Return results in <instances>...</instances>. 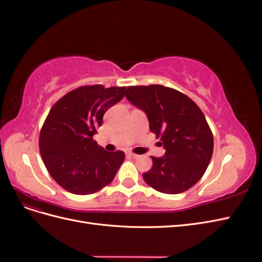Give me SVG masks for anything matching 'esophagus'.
<instances>
[{
	"label": "esophagus",
	"mask_w": 262,
	"mask_h": 262,
	"mask_svg": "<svg viewBox=\"0 0 262 262\" xmlns=\"http://www.w3.org/2000/svg\"><path fill=\"white\" fill-rule=\"evenodd\" d=\"M128 155H129V156H131V157H133V158H138V157H140V155H138V154H134V153H132V152H129V153H128Z\"/></svg>",
	"instance_id": "esophagus-1"
}]
</instances>
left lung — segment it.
<instances>
[{"label":"left lung","instance_id":"8db88e82","mask_svg":"<svg viewBox=\"0 0 262 262\" xmlns=\"http://www.w3.org/2000/svg\"><path fill=\"white\" fill-rule=\"evenodd\" d=\"M125 97L146 114L149 130L166 149L152 156L146 184L167 194L187 191L201 179L213 154V134L201 109L185 94L163 85L129 86Z\"/></svg>","mask_w":262,"mask_h":262}]
</instances>
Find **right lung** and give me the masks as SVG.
Segmentation results:
<instances>
[{"instance_id": "1", "label": "right lung", "mask_w": 262, "mask_h": 262, "mask_svg": "<svg viewBox=\"0 0 262 262\" xmlns=\"http://www.w3.org/2000/svg\"><path fill=\"white\" fill-rule=\"evenodd\" d=\"M124 91L125 87L82 86L50 109L39 148L47 170L67 191L92 194L114 180L124 153L107 152L93 137L107 110L124 97Z\"/></svg>"}]
</instances>
